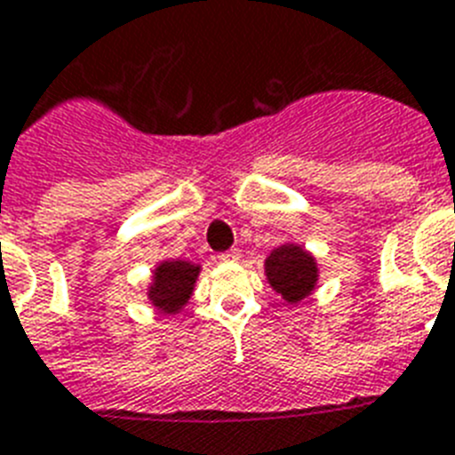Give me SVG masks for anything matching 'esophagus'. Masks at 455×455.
Masks as SVG:
<instances>
[{"mask_svg":"<svg viewBox=\"0 0 455 455\" xmlns=\"http://www.w3.org/2000/svg\"><path fill=\"white\" fill-rule=\"evenodd\" d=\"M220 259H224V261H238L240 259V250L231 247V250H227V252H224V254H220Z\"/></svg>","mask_w":455,"mask_h":455,"instance_id":"esophagus-1","label":"esophagus"}]
</instances>
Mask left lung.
<instances>
[{
    "label": "left lung",
    "instance_id": "obj_1",
    "mask_svg": "<svg viewBox=\"0 0 455 455\" xmlns=\"http://www.w3.org/2000/svg\"><path fill=\"white\" fill-rule=\"evenodd\" d=\"M266 275L273 290L283 294L290 304H297L315 287L317 268L308 252L297 245H283L273 250L266 259Z\"/></svg>",
    "mask_w": 455,
    "mask_h": 455
}]
</instances>
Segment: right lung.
<instances>
[{"label":"right lung","instance_id":"1","mask_svg":"<svg viewBox=\"0 0 455 455\" xmlns=\"http://www.w3.org/2000/svg\"><path fill=\"white\" fill-rule=\"evenodd\" d=\"M156 280L151 287L149 297L154 306L164 313H177L191 297L198 266L189 261H165L156 268Z\"/></svg>","mask_w":455,"mask_h":455}]
</instances>
